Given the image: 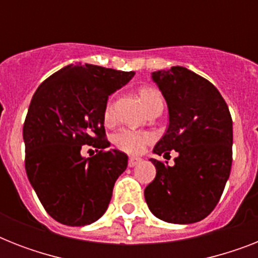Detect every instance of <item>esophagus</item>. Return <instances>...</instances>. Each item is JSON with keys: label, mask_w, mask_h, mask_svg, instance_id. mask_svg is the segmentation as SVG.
Returning a JSON list of instances; mask_svg holds the SVG:
<instances>
[{"label": "esophagus", "mask_w": 258, "mask_h": 258, "mask_svg": "<svg viewBox=\"0 0 258 258\" xmlns=\"http://www.w3.org/2000/svg\"><path fill=\"white\" fill-rule=\"evenodd\" d=\"M142 162L141 158H138V157H130L128 158V166L130 167H135L137 165H139Z\"/></svg>", "instance_id": "1"}]
</instances>
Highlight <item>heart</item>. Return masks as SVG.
Segmentation results:
<instances>
[{
	"label": "heart",
	"instance_id": "1",
	"mask_svg": "<svg viewBox=\"0 0 258 258\" xmlns=\"http://www.w3.org/2000/svg\"><path fill=\"white\" fill-rule=\"evenodd\" d=\"M139 95H141V99L145 107L151 104L153 101L162 99L161 93L153 87H142L141 91H139ZM111 117H112V108L108 104L104 109V119L108 121L111 120ZM112 141L113 145L121 151L137 154L141 153L142 150L146 147V145L153 141V135L149 133H145V131H139V130L121 128L113 135Z\"/></svg>",
	"mask_w": 258,
	"mask_h": 258
}]
</instances>
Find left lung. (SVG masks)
I'll return each mask as SVG.
<instances>
[{"label":"left lung","mask_w":258,"mask_h":258,"mask_svg":"<svg viewBox=\"0 0 258 258\" xmlns=\"http://www.w3.org/2000/svg\"><path fill=\"white\" fill-rule=\"evenodd\" d=\"M151 78L169 108V128L154 153L175 150L178 157L174 166L150 159L157 175L146 187V202L159 220L194 224L213 212L230 175L232 116L218 89L184 67L157 71Z\"/></svg>","instance_id":"obj_1"}]
</instances>
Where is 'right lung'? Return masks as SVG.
I'll use <instances>...</instances> for the list:
<instances>
[{
	"instance_id": "add662e5",
	"label": "right lung",
	"mask_w": 258,
	"mask_h": 258,
	"mask_svg": "<svg viewBox=\"0 0 258 258\" xmlns=\"http://www.w3.org/2000/svg\"><path fill=\"white\" fill-rule=\"evenodd\" d=\"M134 75L71 64L42 82L32 97L22 130L26 175L46 213L60 224L89 225L108 208L128 157L108 150L104 109L109 95ZM84 144L99 148L97 155L83 157Z\"/></svg>"
}]
</instances>
